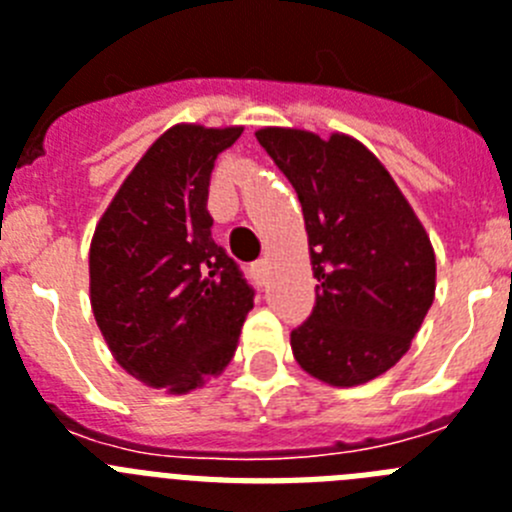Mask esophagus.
<instances>
[{
	"label": "esophagus",
	"instance_id": "esophagus-1",
	"mask_svg": "<svg viewBox=\"0 0 512 512\" xmlns=\"http://www.w3.org/2000/svg\"><path fill=\"white\" fill-rule=\"evenodd\" d=\"M248 274H251V279L256 284H264L266 277H269V261H266V259L253 261L251 269H248Z\"/></svg>",
	"mask_w": 512,
	"mask_h": 512
}]
</instances>
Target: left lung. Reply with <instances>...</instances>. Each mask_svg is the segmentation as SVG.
Listing matches in <instances>:
<instances>
[{
    "label": "left lung",
    "instance_id": "left-lung-1",
    "mask_svg": "<svg viewBox=\"0 0 512 512\" xmlns=\"http://www.w3.org/2000/svg\"><path fill=\"white\" fill-rule=\"evenodd\" d=\"M300 197L318 279L310 318L289 336L297 364L320 382L354 387L402 359L436 292V256L372 151L348 135L256 133Z\"/></svg>",
    "mask_w": 512,
    "mask_h": 512
}]
</instances>
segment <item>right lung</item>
Wrapping results in <instances>:
<instances>
[{
	"instance_id": "1",
	"label": "right lung",
	"mask_w": 512,
	"mask_h": 512,
	"mask_svg": "<svg viewBox=\"0 0 512 512\" xmlns=\"http://www.w3.org/2000/svg\"><path fill=\"white\" fill-rule=\"evenodd\" d=\"M243 128L174 125L140 158L89 251L92 310L117 364L158 390L200 387L233 359L253 287L212 241L217 153Z\"/></svg>"
}]
</instances>
